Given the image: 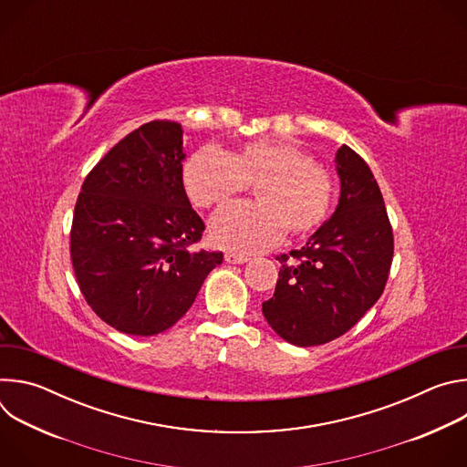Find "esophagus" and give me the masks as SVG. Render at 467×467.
<instances>
[{
  "mask_svg": "<svg viewBox=\"0 0 467 467\" xmlns=\"http://www.w3.org/2000/svg\"><path fill=\"white\" fill-rule=\"evenodd\" d=\"M247 260H249V258H247L245 254L233 253V251L225 253V262H229V264H244V262H247Z\"/></svg>",
  "mask_w": 467,
  "mask_h": 467,
  "instance_id": "esophagus-1",
  "label": "esophagus"
}]
</instances>
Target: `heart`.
Returning a JSON list of instances; mask_svg holds the SVG:
<instances>
[{
  "label": "heart",
  "instance_id": "heart-1",
  "mask_svg": "<svg viewBox=\"0 0 467 467\" xmlns=\"http://www.w3.org/2000/svg\"><path fill=\"white\" fill-rule=\"evenodd\" d=\"M182 184L192 205L213 209L254 186V205H231L211 223L213 240L240 253L277 245L316 233L330 216L337 181L314 155L288 142L254 140L238 151L197 150L184 164Z\"/></svg>",
  "mask_w": 467,
  "mask_h": 467
}]
</instances>
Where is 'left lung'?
I'll return each mask as SVG.
<instances>
[{
    "instance_id": "left-lung-1",
    "label": "left lung",
    "mask_w": 467,
    "mask_h": 467,
    "mask_svg": "<svg viewBox=\"0 0 467 467\" xmlns=\"http://www.w3.org/2000/svg\"><path fill=\"white\" fill-rule=\"evenodd\" d=\"M338 207L301 249L279 254L275 294L262 314L281 338L310 348L332 342L377 303L393 258L380 188L349 146L337 153Z\"/></svg>"
}]
</instances>
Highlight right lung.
Here are the masks:
<instances>
[{
    "label": "right lung",
    "mask_w": 467,
    "mask_h": 467,
    "mask_svg": "<svg viewBox=\"0 0 467 467\" xmlns=\"http://www.w3.org/2000/svg\"><path fill=\"white\" fill-rule=\"evenodd\" d=\"M182 129L155 119L119 140L87 175L70 254L90 308L125 335L153 337L192 306L222 251L193 249L205 223L182 186Z\"/></svg>",
    "instance_id": "1"
}]
</instances>
